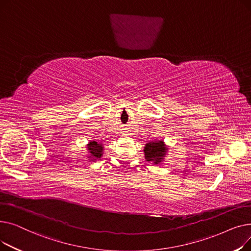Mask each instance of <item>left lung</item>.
Wrapping results in <instances>:
<instances>
[{"label": "left lung", "instance_id": "8db88e82", "mask_svg": "<svg viewBox=\"0 0 251 251\" xmlns=\"http://www.w3.org/2000/svg\"><path fill=\"white\" fill-rule=\"evenodd\" d=\"M143 152L144 157L149 163H152L153 165L157 166L165 162V157L169 152V149L164 140L161 139L148 142L143 149Z\"/></svg>", "mask_w": 251, "mask_h": 251}]
</instances>
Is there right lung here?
I'll use <instances>...</instances> for the list:
<instances>
[{
  "mask_svg": "<svg viewBox=\"0 0 251 251\" xmlns=\"http://www.w3.org/2000/svg\"><path fill=\"white\" fill-rule=\"evenodd\" d=\"M86 150L88 152V161H97L101 159L104 148H103V143L97 142L95 140H90L86 144Z\"/></svg>",
  "mask_w": 251,
  "mask_h": 251,
  "instance_id": "obj_1",
  "label": "right lung"
}]
</instances>
